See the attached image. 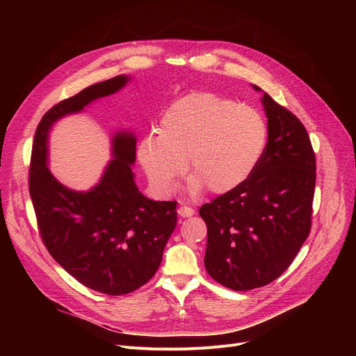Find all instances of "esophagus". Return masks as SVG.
<instances>
[{
	"label": "esophagus",
	"instance_id": "esophagus-1",
	"mask_svg": "<svg viewBox=\"0 0 356 356\" xmlns=\"http://www.w3.org/2000/svg\"><path fill=\"white\" fill-rule=\"evenodd\" d=\"M177 213L181 218H191V216L195 215V209L191 208V207H184V204H181V207L177 209Z\"/></svg>",
	"mask_w": 356,
	"mask_h": 356
}]
</instances>
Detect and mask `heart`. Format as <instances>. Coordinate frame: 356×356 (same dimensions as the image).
I'll return each instance as SVG.
<instances>
[{
	"label": "heart",
	"mask_w": 356,
	"mask_h": 356,
	"mask_svg": "<svg viewBox=\"0 0 356 356\" xmlns=\"http://www.w3.org/2000/svg\"><path fill=\"white\" fill-rule=\"evenodd\" d=\"M268 125L259 111L213 92H192L168 106L157 137L137 147V159L153 188L170 195L184 173H192L186 192L207 188L225 195L244 184L263 159Z\"/></svg>",
	"instance_id": "1"
}]
</instances>
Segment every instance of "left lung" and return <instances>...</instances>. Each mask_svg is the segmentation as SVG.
I'll list each match as a JSON object with an SVG mask.
<instances>
[{"mask_svg":"<svg viewBox=\"0 0 356 356\" xmlns=\"http://www.w3.org/2000/svg\"><path fill=\"white\" fill-rule=\"evenodd\" d=\"M263 93L268 141L252 176L238 189L204 203V267L235 291L263 287L282 275L312 227L316 159L305 125Z\"/></svg>","mask_w":356,"mask_h":356,"instance_id":"left-lung-1","label":"left lung"}]
</instances>
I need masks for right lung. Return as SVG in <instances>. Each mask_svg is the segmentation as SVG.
<instances>
[{
	"instance_id": "1",
	"label": "right lung",
	"mask_w": 356,
	"mask_h": 356,
	"mask_svg": "<svg viewBox=\"0 0 356 356\" xmlns=\"http://www.w3.org/2000/svg\"><path fill=\"white\" fill-rule=\"evenodd\" d=\"M128 74L90 85L49 109L37 127L30 196L50 255L83 286L111 296L144 286L159 270L177 223V202L145 197L136 184L137 138L131 129L111 137V160L89 191L66 188L49 170V134L59 120L114 95Z\"/></svg>"
}]
</instances>
